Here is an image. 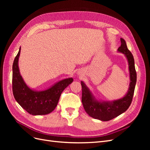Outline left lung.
I'll return each mask as SVG.
<instances>
[{
    "label": "left lung",
    "mask_w": 150,
    "mask_h": 150,
    "mask_svg": "<svg viewBox=\"0 0 150 150\" xmlns=\"http://www.w3.org/2000/svg\"><path fill=\"white\" fill-rule=\"evenodd\" d=\"M117 51L125 54L129 64L131 82L128 91L125 97L111 102H99L95 100L87 86L81 81V99L84 110L91 117L104 121H110L115 118L128 110L132 102L137 83V72L134 67V57L127 47L126 41L123 39L121 38V46L117 49Z\"/></svg>",
    "instance_id": "8db88e82"
}]
</instances>
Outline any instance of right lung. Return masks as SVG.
<instances>
[{"label": "right lung", "mask_w": 150, "mask_h": 150, "mask_svg": "<svg viewBox=\"0 0 150 150\" xmlns=\"http://www.w3.org/2000/svg\"><path fill=\"white\" fill-rule=\"evenodd\" d=\"M21 52L16 56L12 65V92L21 106L33 115H44L51 112L57 106L61 94L72 81V78L63 79L51 88L42 91H35L25 84L20 74L18 61Z\"/></svg>", "instance_id": "obj_1"}]
</instances>
